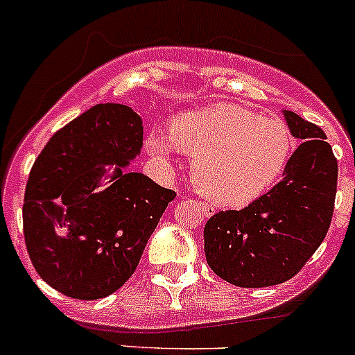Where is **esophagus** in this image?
I'll list each match as a JSON object with an SVG mask.
<instances>
[{"mask_svg":"<svg viewBox=\"0 0 355 355\" xmlns=\"http://www.w3.org/2000/svg\"><path fill=\"white\" fill-rule=\"evenodd\" d=\"M196 204H198V207H199L200 213H202V216L209 218L214 214V207L209 206V204H204V202H196Z\"/></svg>","mask_w":355,"mask_h":355,"instance_id":"1","label":"esophagus"}]
</instances>
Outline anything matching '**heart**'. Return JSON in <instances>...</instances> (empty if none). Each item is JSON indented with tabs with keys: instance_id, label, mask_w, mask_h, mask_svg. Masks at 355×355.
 Instances as JSON below:
<instances>
[{
	"instance_id": "obj_1",
	"label": "heart",
	"mask_w": 355,
	"mask_h": 355,
	"mask_svg": "<svg viewBox=\"0 0 355 355\" xmlns=\"http://www.w3.org/2000/svg\"><path fill=\"white\" fill-rule=\"evenodd\" d=\"M170 132L171 137L153 132L148 151L168 157L178 148L192 156L196 189L225 207H244L263 198L284 177L295 151L285 121L230 103L178 114Z\"/></svg>"
}]
</instances>
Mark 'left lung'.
<instances>
[{
  "mask_svg": "<svg viewBox=\"0 0 355 355\" xmlns=\"http://www.w3.org/2000/svg\"><path fill=\"white\" fill-rule=\"evenodd\" d=\"M284 116L300 146L284 180L244 209L220 211L204 227L211 270L244 288L284 284L316 252L330 228L338 164L327 135L293 111Z\"/></svg>",
  "mask_w": 355,
  "mask_h": 355,
  "instance_id": "1",
  "label": "left lung"
}]
</instances>
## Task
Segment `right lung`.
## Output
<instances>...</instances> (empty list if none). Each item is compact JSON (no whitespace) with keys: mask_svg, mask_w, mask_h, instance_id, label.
I'll list each match as a JSON object with an SVG mask.
<instances>
[{"mask_svg":"<svg viewBox=\"0 0 355 355\" xmlns=\"http://www.w3.org/2000/svg\"><path fill=\"white\" fill-rule=\"evenodd\" d=\"M142 148V118L96 105L56 132L28 175L24 235L39 277L71 299L118 290L137 268L175 192L127 166Z\"/></svg>","mask_w":355,"mask_h":355,"instance_id":"1","label":"right lung"}]
</instances>
